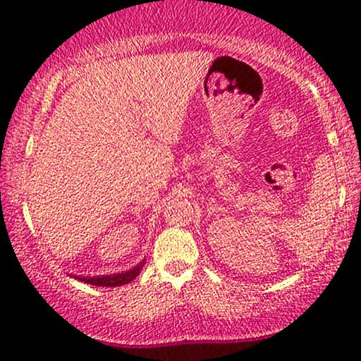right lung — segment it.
I'll use <instances>...</instances> for the list:
<instances>
[{
    "label": "right lung",
    "mask_w": 361,
    "mask_h": 361,
    "mask_svg": "<svg viewBox=\"0 0 361 361\" xmlns=\"http://www.w3.org/2000/svg\"><path fill=\"white\" fill-rule=\"evenodd\" d=\"M145 266V261H142L138 266H135L130 271H125L122 274H112V276H95V277H80V276H74L79 279V281L87 282L90 286H100V287H118L123 284H128L135 279L140 271Z\"/></svg>",
    "instance_id": "right-lung-1"
}]
</instances>
